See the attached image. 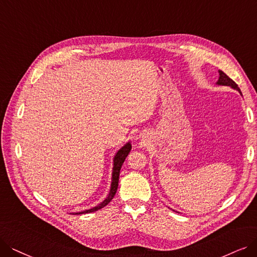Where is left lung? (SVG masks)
I'll list each match as a JSON object with an SVG mask.
<instances>
[{"label":"left lung","mask_w":257,"mask_h":257,"mask_svg":"<svg viewBox=\"0 0 257 257\" xmlns=\"http://www.w3.org/2000/svg\"><path fill=\"white\" fill-rule=\"evenodd\" d=\"M217 84H219V85L231 86V87H233L234 89H237V90L239 91V93L241 94V91H240L238 85L236 84L235 82H234L231 78H229L227 75H225L222 70H219V79H218V81H217Z\"/></svg>","instance_id":"left-lung-1"}]
</instances>
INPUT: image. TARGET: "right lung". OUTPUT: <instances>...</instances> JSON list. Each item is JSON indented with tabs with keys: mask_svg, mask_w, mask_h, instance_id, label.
<instances>
[{
	"mask_svg": "<svg viewBox=\"0 0 257 257\" xmlns=\"http://www.w3.org/2000/svg\"><path fill=\"white\" fill-rule=\"evenodd\" d=\"M132 150V146L131 143H126V145L121 148L118 153L116 154V156L114 158V168H112V180H111V186H110V191H109V194L108 196L105 198L104 201H102L100 204H98L97 207L93 208V209H89V210H86V211H83V212H79V213H75V214H85V213H91V212H95V211H98L102 208H104L106 204L109 203V201L114 198L115 194L117 192V189H118V182H119V175H120V170H121V167L123 162H124L125 158L127 157L128 153L131 152Z\"/></svg>",
	"mask_w": 257,
	"mask_h": 257,
	"instance_id": "obj_1",
	"label": "right lung"
}]
</instances>
